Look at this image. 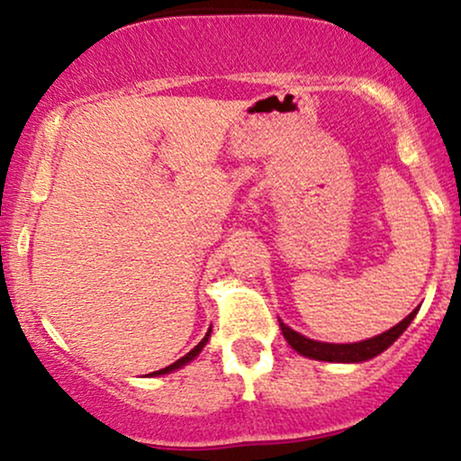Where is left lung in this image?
Segmentation results:
<instances>
[{
  "label": "left lung",
  "mask_w": 461,
  "mask_h": 461,
  "mask_svg": "<svg viewBox=\"0 0 461 461\" xmlns=\"http://www.w3.org/2000/svg\"><path fill=\"white\" fill-rule=\"evenodd\" d=\"M416 312L418 310L407 314L399 325L393 327V330L379 333V336L375 338H368V340L351 342V345H331V342L312 340V338H305L294 330H290V327L284 325L282 321H279V327H282V333L285 340H288V345L297 353H301V356L321 359V362H366V359L379 356V353H384L385 348L393 345L396 338L407 330V325L414 321Z\"/></svg>",
  "instance_id": "8db88e82"
}]
</instances>
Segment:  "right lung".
Returning <instances> with one entry per match:
<instances>
[{
    "instance_id": "obj_1",
    "label": "right lung",
    "mask_w": 461,
    "mask_h": 461,
    "mask_svg": "<svg viewBox=\"0 0 461 461\" xmlns=\"http://www.w3.org/2000/svg\"><path fill=\"white\" fill-rule=\"evenodd\" d=\"M208 338H210V330H208V333H205V338H203V340H201V342H199V345L193 348V351H188V353H186V356H184V357H179V359H177V362L168 364V366H167V368H160V370H156V373H151V377H158V375H167V373H171V370H177V368L186 366V364L190 362V359H194V357H197V356H199V351H201V348H203V347H205V342H208Z\"/></svg>"
}]
</instances>
